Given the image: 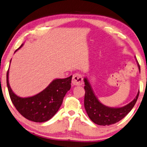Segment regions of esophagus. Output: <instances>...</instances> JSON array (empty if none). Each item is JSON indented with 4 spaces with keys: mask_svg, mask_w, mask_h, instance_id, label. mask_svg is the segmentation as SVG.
Returning a JSON list of instances; mask_svg holds the SVG:
<instances>
[{
    "mask_svg": "<svg viewBox=\"0 0 147 147\" xmlns=\"http://www.w3.org/2000/svg\"><path fill=\"white\" fill-rule=\"evenodd\" d=\"M72 83L74 86H81L83 84V78L81 74H74L72 79Z\"/></svg>",
    "mask_w": 147,
    "mask_h": 147,
    "instance_id": "1",
    "label": "esophagus"
}]
</instances>
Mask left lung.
I'll list each match as a JSON object with an SVG mask.
<instances>
[{
  "label": "left lung",
  "mask_w": 147,
  "mask_h": 147,
  "mask_svg": "<svg viewBox=\"0 0 147 147\" xmlns=\"http://www.w3.org/2000/svg\"><path fill=\"white\" fill-rule=\"evenodd\" d=\"M137 64L140 71V66L138 63ZM84 81L85 83V109L90 120L97 125H109L119 122L131 111L138 99L139 90L136 98L126 105L119 108L107 107L102 104L95 96L88 78H84Z\"/></svg>",
  "instance_id": "obj_1"
}]
</instances>
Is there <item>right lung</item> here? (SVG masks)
Segmentation results:
<instances>
[{
    "mask_svg": "<svg viewBox=\"0 0 147 147\" xmlns=\"http://www.w3.org/2000/svg\"><path fill=\"white\" fill-rule=\"evenodd\" d=\"M23 46V44L18 50ZM8 74L9 69L6 74V83L11 102L21 115L34 122H44L55 115L61 105L65 94L71 89L73 76L55 79L38 94L32 97H21L15 94L11 89Z\"/></svg>",
    "mask_w": 147,
    "mask_h": 147,
    "instance_id": "obj_1",
    "label": "right lung"
}]
</instances>
